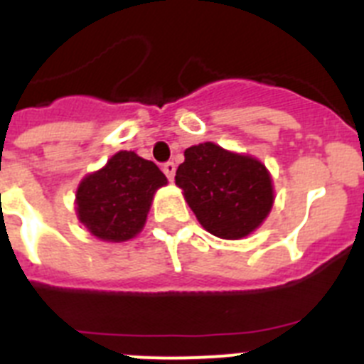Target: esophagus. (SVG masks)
<instances>
[{"mask_svg":"<svg viewBox=\"0 0 364 364\" xmlns=\"http://www.w3.org/2000/svg\"><path fill=\"white\" fill-rule=\"evenodd\" d=\"M162 169H164V173H166L167 178H169V180L175 178V171H176L175 164H173V162H166V164H164Z\"/></svg>","mask_w":364,"mask_h":364,"instance_id":"obj_1","label":"esophagus"}]
</instances>
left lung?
<instances>
[{
	"mask_svg": "<svg viewBox=\"0 0 364 364\" xmlns=\"http://www.w3.org/2000/svg\"><path fill=\"white\" fill-rule=\"evenodd\" d=\"M175 182L205 231L242 239L264 222L273 205L272 176L264 164L213 142L188 147Z\"/></svg>",
	"mask_w": 364,
	"mask_h": 364,
	"instance_id": "8db88e82",
	"label": "left lung"
}]
</instances>
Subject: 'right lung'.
<instances>
[{
	"label": "right lung",
	"instance_id": "1",
	"mask_svg": "<svg viewBox=\"0 0 364 364\" xmlns=\"http://www.w3.org/2000/svg\"><path fill=\"white\" fill-rule=\"evenodd\" d=\"M166 184L156 164L134 151H120L80 182L76 213L95 237L124 242L142 231L154 191Z\"/></svg>",
	"mask_w": 364,
	"mask_h": 364
}]
</instances>
